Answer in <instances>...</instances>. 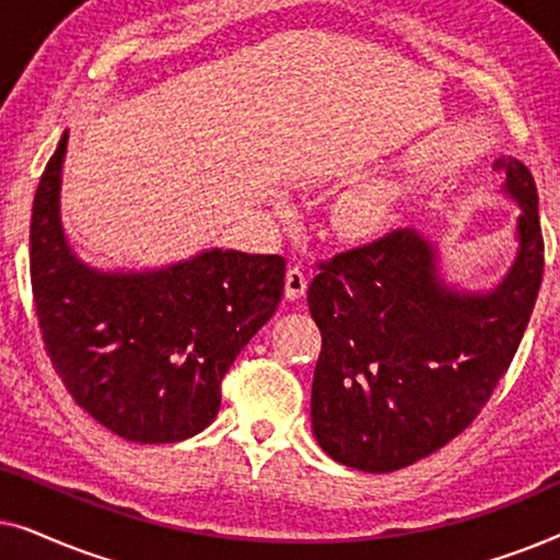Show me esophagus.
Returning a JSON list of instances; mask_svg holds the SVG:
<instances>
[{
	"label": "esophagus",
	"instance_id": "esophagus-1",
	"mask_svg": "<svg viewBox=\"0 0 560 560\" xmlns=\"http://www.w3.org/2000/svg\"><path fill=\"white\" fill-rule=\"evenodd\" d=\"M305 288H308V272L303 270V265H293L288 267V275H285V295L290 301H298L305 293Z\"/></svg>",
	"mask_w": 560,
	"mask_h": 560
}]
</instances>
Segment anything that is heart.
I'll use <instances>...</instances> for the list:
<instances>
[{"label":"heart","mask_w":560,"mask_h":560,"mask_svg":"<svg viewBox=\"0 0 560 560\" xmlns=\"http://www.w3.org/2000/svg\"><path fill=\"white\" fill-rule=\"evenodd\" d=\"M389 206H393V188L385 183H374V186L357 190L343 203V224L351 232H372L385 221Z\"/></svg>","instance_id":"b5f03b06"}]
</instances>
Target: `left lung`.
Wrapping results in <instances>:
<instances>
[{
	"mask_svg": "<svg viewBox=\"0 0 560 560\" xmlns=\"http://www.w3.org/2000/svg\"><path fill=\"white\" fill-rule=\"evenodd\" d=\"M494 167L520 206V249L489 293L448 288L416 229L318 262L311 420L334 462L372 474L416 464L469 428L510 370L540 290L542 234L530 171L515 158Z\"/></svg>",
	"mask_w": 560,
	"mask_h": 560,
	"instance_id": "obj_1",
	"label": "left lung"
}]
</instances>
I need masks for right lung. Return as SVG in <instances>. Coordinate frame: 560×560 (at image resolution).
Here are the masks:
<instances>
[{
  "mask_svg": "<svg viewBox=\"0 0 560 560\" xmlns=\"http://www.w3.org/2000/svg\"><path fill=\"white\" fill-rule=\"evenodd\" d=\"M68 132L45 167L30 221V280L43 343L75 402L112 433L175 443L217 418L221 380L278 311L280 255L209 249L148 272L81 262L60 226Z\"/></svg>",
  "mask_w": 560,
  "mask_h": 560,
  "instance_id": "1",
  "label": "right lung"
}]
</instances>
